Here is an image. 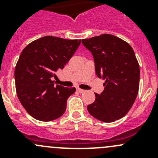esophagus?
<instances>
[{"mask_svg": "<svg viewBox=\"0 0 158 158\" xmlns=\"http://www.w3.org/2000/svg\"><path fill=\"white\" fill-rule=\"evenodd\" d=\"M77 91H78V92H79V93H83V92H85V91L84 90V89H79V88H78V89H77Z\"/></svg>", "mask_w": 158, "mask_h": 158, "instance_id": "obj_1", "label": "esophagus"}]
</instances>
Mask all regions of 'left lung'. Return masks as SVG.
<instances>
[{
    "label": "left lung",
    "instance_id": "1",
    "mask_svg": "<svg viewBox=\"0 0 158 158\" xmlns=\"http://www.w3.org/2000/svg\"><path fill=\"white\" fill-rule=\"evenodd\" d=\"M82 42L94 57L95 73L105 80L104 90L95 93L89 114L103 122L122 118L133 106L139 90L140 68L133 49L123 40L102 34Z\"/></svg>",
    "mask_w": 158,
    "mask_h": 158
}]
</instances>
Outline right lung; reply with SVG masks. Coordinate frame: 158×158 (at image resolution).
Instances as JSON below:
<instances>
[{
	"label": "right lung",
	"mask_w": 158,
	"mask_h": 158,
	"mask_svg": "<svg viewBox=\"0 0 158 158\" xmlns=\"http://www.w3.org/2000/svg\"><path fill=\"white\" fill-rule=\"evenodd\" d=\"M81 40L47 36L33 41L22 51L14 72L17 97L28 114L49 122L63 114L68 98L76 88L54 85L52 77L64 68Z\"/></svg>",
	"instance_id": "1"
}]
</instances>
